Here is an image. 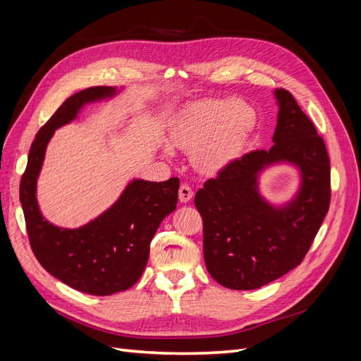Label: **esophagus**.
Returning <instances> with one entry per match:
<instances>
[{
  "label": "esophagus",
  "mask_w": 361,
  "mask_h": 361,
  "mask_svg": "<svg viewBox=\"0 0 361 361\" xmlns=\"http://www.w3.org/2000/svg\"><path fill=\"white\" fill-rule=\"evenodd\" d=\"M192 195H194V192H192L190 185H187V183L180 185V188H179V200H180V203H188L192 199Z\"/></svg>",
  "instance_id": "esophagus-1"
}]
</instances>
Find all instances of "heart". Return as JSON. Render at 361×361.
Here are the masks:
<instances>
[{
  "label": "heart",
  "instance_id": "1",
  "mask_svg": "<svg viewBox=\"0 0 361 361\" xmlns=\"http://www.w3.org/2000/svg\"><path fill=\"white\" fill-rule=\"evenodd\" d=\"M255 123L256 114L245 104L203 99L180 113L174 140L178 146L191 152L195 169L216 173L236 157Z\"/></svg>",
  "mask_w": 361,
  "mask_h": 361
}]
</instances>
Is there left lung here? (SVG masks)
Wrapping results in <instances>:
<instances>
[{
	"instance_id": "8db88e82",
	"label": "left lung",
	"mask_w": 361,
	"mask_h": 361,
	"mask_svg": "<svg viewBox=\"0 0 361 361\" xmlns=\"http://www.w3.org/2000/svg\"><path fill=\"white\" fill-rule=\"evenodd\" d=\"M277 126L269 150H255L207 180L195 194L203 218V256L209 274L235 290L259 289L297 268L330 206V159L324 140L293 96L274 90ZM290 165L299 188L283 204L259 191L268 168Z\"/></svg>"
}]
</instances>
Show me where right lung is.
I'll list each match as a JSON object with an SVG mask.
<instances>
[{
  "instance_id": "obj_1",
  "label": "right lung",
  "mask_w": 361,
  "mask_h": 361,
  "mask_svg": "<svg viewBox=\"0 0 361 361\" xmlns=\"http://www.w3.org/2000/svg\"><path fill=\"white\" fill-rule=\"evenodd\" d=\"M122 90L101 85L68 97L32 141L19 187L30 245L39 264L64 285L99 297L129 289L143 274L152 238L176 209L179 179L129 180L108 209L76 228L59 227L42 215L37 179L54 133L78 117L85 105L113 99Z\"/></svg>"
}]
</instances>
